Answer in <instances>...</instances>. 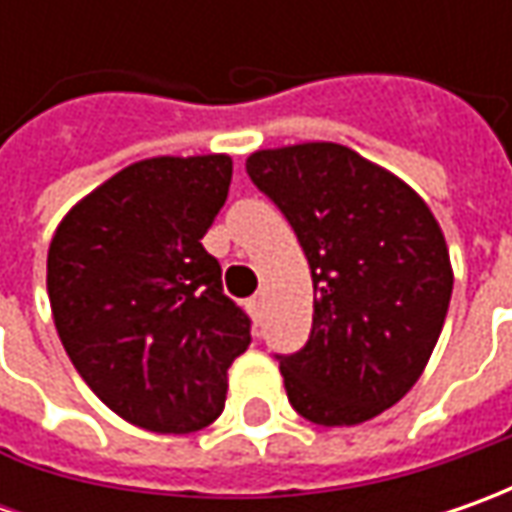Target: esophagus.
Segmentation results:
<instances>
[{"instance_id": "obj_1", "label": "esophagus", "mask_w": 512, "mask_h": 512, "mask_svg": "<svg viewBox=\"0 0 512 512\" xmlns=\"http://www.w3.org/2000/svg\"><path fill=\"white\" fill-rule=\"evenodd\" d=\"M262 305H265V302H262V293H259V296H253V299L247 302V310H250V316H253L256 322L262 319Z\"/></svg>"}]
</instances>
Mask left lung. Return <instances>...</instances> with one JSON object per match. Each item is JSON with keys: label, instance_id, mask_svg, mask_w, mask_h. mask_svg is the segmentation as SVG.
Here are the masks:
<instances>
[{"label": "left lung", "instance_id": "obj_1", "mask_svg": "<svg viewBox=\"0 0 512 512\" xmlns=\"http://www.w3.org/2000/svg\"><path fill=\"white\" fill-rule=\"evenodd\" d=\"M247 176L285 213L313 276L310 339L279 356L307 422L362 424L419 382L439 342L453 267L430 207L336 142L256 150Z\"/></svg>", "mask_w": 512, "mask_h": 512}]
</instances>
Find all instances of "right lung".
<instances>
[{
    "label": "right lung",
    "instance_id": "obj_1",
    "mask_svg": "<svg viewBox=\"0 0 512 512\" xmlns=\"http://www.w3.org/2000/svg\"><path fill=\"white\" fill-rule=\"evenodd\" d=\"M230 176L225 153L136 162L70 207L50 242V310L70 362L150 433L216 422L227 367L250 344V319L202 247Z\"/></svg>",
    "mask_w": 512,
    "mask_h": 512
}]
</instances>
